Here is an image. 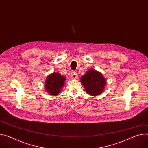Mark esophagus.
Here are the masks:
<instances>
[{"label": "esophagus", "instance_id": "34e87169", "mask_svg": "<svg viewBox=\"0 0 148 148\" xmlns=\"http://www.w3.org/2000/svg\"><path fill=\"white\" fill-rule=\"evenodd\" d=\"M71 79H77L78 78V75L77 74V73L75 72H73L71 74Z\"/></svg>", "mask_w": 148, "mask_h": 148}]
</instances>
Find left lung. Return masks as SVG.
<instances>
[{"instance_id": "left-lung-1", "label": "left lung", "mask_w": 148, "mask_h": 148, "mask_svg": "<svg viewBox=\"0 0 148 148\" xmlns=\"http://www.w3.org/2000/svg\"><path fill=\"white\" fill-rule=\"evenodd\" d=\"M81 82L88 95L96 96L101 93L106 84L105 78L103 74L94 69L88 70L82 77Z\"/></svg>"}]
</instances>
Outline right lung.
Returning a JSON list of instances; mask_svg holds the SVG:
<instances>
[{
    "label": "right lung",
    "mask_w": 148,
    "mask_h": 148,
    "mask_svg": "<svg viewBox=\"0 0 148 148\" xmlns=\"http://www.w3.org/2000/svg\"><path fill=\"white\" fill-rule=\"evenodd\" d=\"M65 77L58 73L53 72L49 74L45 81V89L51 96H57L64 85Z\"/></svg>",
    "instance_id": "obj_1"
}]
</instances>
